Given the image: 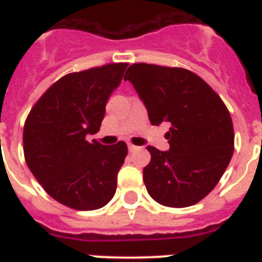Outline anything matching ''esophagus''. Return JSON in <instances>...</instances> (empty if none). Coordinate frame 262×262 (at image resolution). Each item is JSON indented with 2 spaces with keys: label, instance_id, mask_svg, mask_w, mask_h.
Listing matches in <instances>:
<instances>
[{
  "label": "esophagus",
  "instance_id": "34e87169",
  "mask_svg": "<svg viewBox=\"0 0 262 262\" xmlns=\"http://www.w3.org/2000/svg\"><path fill=\"white\" fill-rule=\"evenodd\" d=\"M127 148H129V152H136L141 149V147H137V145H133V144H127Z\"/></svg>",
  "mask_w": 262,
  "mask_h": 262
}]
</instances>
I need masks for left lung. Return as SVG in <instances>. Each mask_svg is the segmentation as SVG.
I'll return each instance as SVG.
<instances>
[{
  "mask_svg": "<svg viewBox=\"0 0 262 262\" xmlns=\"http://www.w3.org/2000/svg\"><path fill=\"white\" fill-rule=\"evenodd\" d=\"M152 125L168 123L170 149L148 145L143 170L148 193L164 207L194 205L212 191L234 154L231 115L201 77L183 68L133 63L125 73Z\"/></svg>",
  "mask_w": 262,
  "mask_h": 262,
  "instance_id": "1",
  "label": "left lung"
}]
</instances>
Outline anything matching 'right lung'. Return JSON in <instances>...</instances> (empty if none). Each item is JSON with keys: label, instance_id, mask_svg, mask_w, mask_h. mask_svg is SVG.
<instances>
[{"label": "right lung", "instance_id": "right-lung-1", "mask_svg": "<svg viewBox=\"0 0 262 262\" xmlns=\"http://www.w3.org/2000/svg\"><path fill=\"white\" fill-rule=\"evenodd\" d=\"M127 63H107L55 81L27 117L23 145L27 166L47 194L73 209L94 211L115 194L127 155L123 141H88L98 133L106 103Z\"/></svg>", "mask_w": 262, "mask_h": 262}]
</instances>
